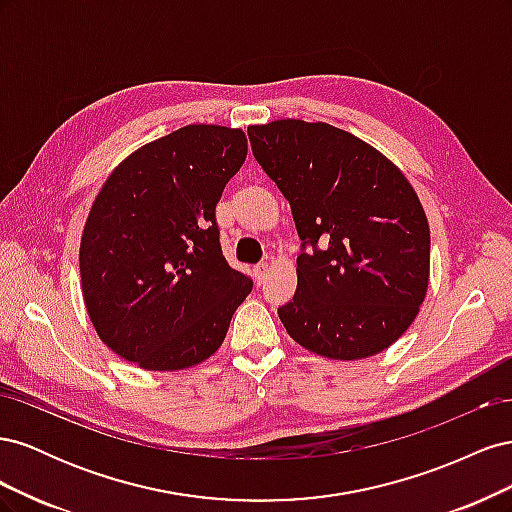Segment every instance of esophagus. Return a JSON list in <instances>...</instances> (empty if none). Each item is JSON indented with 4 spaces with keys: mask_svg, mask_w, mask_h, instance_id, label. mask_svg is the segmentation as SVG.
Returning a JSON list of instances; mask_svg holds the SVG:
<instances>
[{
    "mask_svg": "<svg viewBox=\"0 0 512 512\" xmlns=\"http://www.w3.org/2000/svg\"><path fill=\"white\" fill-rule=\"evenodd\" d=\"M267 273H269V265H267V262H262V265L254 267V277H256V282H258V284H262V282H265V277H267Z\"/></svg>",
    "mask_w": 512,
    "mask_h": 512,
    "instance_id": "obj_1",
    "label": "esophagus"
}]
</instances>
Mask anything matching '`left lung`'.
Listing matches in <instances>:
<instances>
[{
	"label": "left lung",
	"mask_w": 512,
	"mask_h": 512,
	"mask_svg": "<svg viewBox=\"0 0 512 512\" xmlns=\"http://www.w3.org/2000/svg\"><path fill=\"white\" fill-rule=\"evenodd\" d=\"M247 136L303 247L297 292L277 309L288 335L335 361L395 344L429 286V224L410 181L378 149L322 121L277 119Z\"/></svg>",
	"instance_id": "1"
}]
</instances>
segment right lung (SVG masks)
Segmentation results:
<instances>
[{
  "instance_id": "1",
  "label": "right lung",
  "mask_w": 512,
  "mask_h": 512,
  "mask_svg": "<svg viewBox=\"0 0 512 512\" xmlns=\"http://www.w3.org/2000/svg\"><path fill=\"white\" fill-rule=\"evenodd\" d=\"M247 156L239 128L192 123L138 147L98 192L81 237L91 324L147 371L207 361L252 280L230 269L215 205Z\"/></svg>"
}]
</instances>
